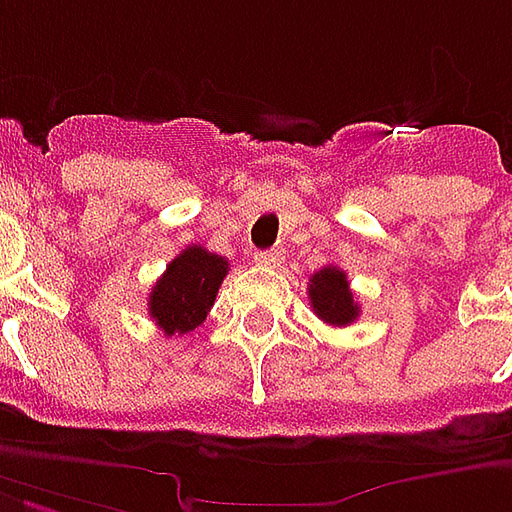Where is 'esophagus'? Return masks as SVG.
<instances>
[{
    "label": "esophagus",
    "mask_w": 512,
    "mask_h": 512,
    "mask_svg": "<svg viewBox=\"0 0 512 512\" xmlns=\"http://www.w3.org/2000/svg\"><path fill=\"white\" fill-rule=\"evenodd\" d=\"M253 262L262 264V267H278V264L284 262V250L281 248L259 250V253H253Z\"/></svg>",
    "instance_id": "34e87169"
}]
</instances>
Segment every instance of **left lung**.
<instances>
[{"mask_svg":"<svg viewBox=\"0 0 512 512\" xmlns=\"http://www.w3.org/2000/svg\"><path fill=\"white\" fill-rule=\"evenodd\" d=\"M308 300H311L314 314L333 328L350 325L361 311L350 292V281L339 267H322L320 273L311 275Z\"/></svg>","mask_w":512,"mask_h":512,"instance_id":"8db88e82","label":"left lung"}]
</instances>
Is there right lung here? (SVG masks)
I'll use <instances>...</instances> for the list:
<instances>
[{"label":"right lung","instance_id":"obj_1","mask_svg":"<svg viewBox=\"0 0 512 512\" xmlns=\"http://www.w3.org/2000/svg\"><path fill=\"white\" fill-rule=\"evenodd\" d=\"M226 275L228 262L223 256L209 253L201 245L184 248L148 295L151 320L157 322L165 336L190 333L215 306L217 289Z\"/></svg>","mask_w":512,"mask_h":512}]
</instances>
